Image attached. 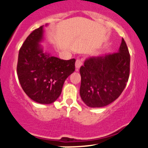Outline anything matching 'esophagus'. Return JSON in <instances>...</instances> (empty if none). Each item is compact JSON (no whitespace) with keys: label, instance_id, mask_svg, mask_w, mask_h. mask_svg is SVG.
<instances>
[{"label":"esophagus","instance_id":"esophagus-1","mask_svg":"<svg viewBox=\"0 0 148 148\" xmlns=\"http://www.w3.org/2000/svg\"><path fill=\"white\" fill-rule=\"evenodd\" d=\"M82 65V60L80 59H77L75 63V66H76V70L78 71L79 69L80 68V66Z\"/></svg>","mask_w":148,"mask_h":148}]
</instances>
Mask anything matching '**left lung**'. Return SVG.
<instances>
[{
  "label": "left lung",
  "mask_w": 148,
  "mask_h": 148,
  "mask_svg": "<svg viewBox=\"0 0 148 148\" xmlns=\"http://www.w3.org/2000/svg\"><path fill=\"white\" fill-rule=\"evenodd\" d=\"M130 54L124 38L117 53L92 57L81 66L80 95L90 108H102L117 99L129 78Z\"/></svg>",
  "instance_id": "8db88e82"
}]
</instances>
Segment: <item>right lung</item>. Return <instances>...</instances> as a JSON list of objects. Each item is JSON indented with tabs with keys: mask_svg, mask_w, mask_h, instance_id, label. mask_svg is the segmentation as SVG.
I'll use <instances>...</instances> for the list:
<instances>
[{
	"mask_svg": "<svg viewBox=\"0 0 148 148\" xmlns=\"http://www.w3.org/2000/svg\"><path fill=\"white\" fill-rule=\"evenodd\" d=\"M43 26L28 36L19 51L17 73L27 95L40 104H50L60 95L66 79L75 70V59H59L43 53L38 43Z\"/></svg>",
	"mask_w": 148,
	"mask_h": 148,
	"instance_id": "obj_1",
	"label": "right lung"
}]
</instances>
